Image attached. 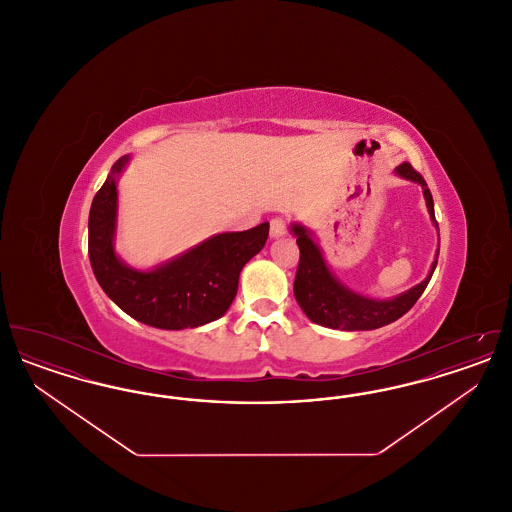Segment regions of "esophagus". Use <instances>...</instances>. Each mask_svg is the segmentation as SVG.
I'll return each mask as SVG.
<instances>
[{
	"mask_svg": "<svg viewBox=\"0 0 512 512\" xmlns=\"http://www.w3.org/2000/svg\"><path fill=\"white\" fill-rule=\"evenodd\" d=\"M286 234V220L282 217L270 220V238H280Z\"/></svg>",
	"mask_w": 512,
	"mask_h": 512,
	"instance_id": "34e87169",
	"label": "esophagus"
}]
</instances>
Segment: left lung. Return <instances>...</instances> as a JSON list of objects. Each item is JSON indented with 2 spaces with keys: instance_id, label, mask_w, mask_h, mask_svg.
Returning a JSON list of instances; mask_svg holds the SVG:
<instances>
[{
  "instance_id": "1",
  "label": "left lung",
  "mask_w": 512,
  "mask_h": 512,
  "mask_svg": "<svg viewBox=\"0 0 512 512\" xmlns=\"http://www.w3.org/2000/svg\"><path fill=\"white\" fill-rule=\"evenodd\" d=\"M395 174L420 184L422 194L426 199V207L430 213L432 224L438 230V222L434 215V199L424 182V178L414 171L411 163H401L395 167ZM293 236L297 238L299 245V267L295 274L293 282V295L303 313L311 318L315 324L334 328V330H345V332H355V330H376L386 324L395 322L397 318L403 317L418 297L426 290L436 265H438L439 249L436 251V259L430 267L428 276L413 286L407 292L399 293L390 299H374L366 297L363 293L349 290L341 280L334 276V272L328 267L322 249L318 247L313 232L305 228L299 222H292L290 226Z\"/></svg>"
}]
</instances>
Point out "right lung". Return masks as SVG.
<instances>
[{"label":"right lung","instance_id":"obj_1","mask_svg":"<svg viewBox=\"0 0 512 512\" xmlns=\"http://www.w3.org/2000/svg\"><path fill=\"white\" fill-rule=\"evenodd\" d=\"M128 161L124 155L111 167L90 207L88 255L101 290L126 315L153 328L184 330L217 320L238 293L245 263L267 244L268 222L215 234L149 270L130 267L115 251L117 180Z\"/></svg>","mask_w":512,"mask_h":512}]
</instances>
